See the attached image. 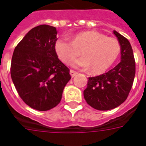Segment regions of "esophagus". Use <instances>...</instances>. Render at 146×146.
Segmentation results:
<instances>
[{"label":"esophagus","instance_id":"obj_1","mask_svg":"<svg viewBox=\"0 0 146 146\" xmlns=\"http://www.w3.org/2000/svg\"><path fill=\"white\" fill-rule=\"evenodd\" d=\"M70 73L72 77H74V76H76V74H77V72H76V71H74V70H71L70 71Z\"/></svg>","mask_w":146,"mask_h":146}]
</instances>
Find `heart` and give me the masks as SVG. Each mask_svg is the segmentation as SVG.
<instances>
[{
  "label": "heart",
  "mask_w": 146,
  "mask_h": 146,
  "mask_svg": "<svg viewBox=\"0 0 146 146\" xmlns=\"http://www.w3.org/2000/svg\"><path fill=\"white\" fill-rule=\"evenodd\" d=\"M55 51L60 60L70 65L82 51L84 56L73 62L75 67L89 69L94 73H101L111 67L121 52L116 38L108 37L95 31L80 32L72 38H59L55 42Z\"/></svg>",
  "instance_id": "heart-1"
}]
</instances>
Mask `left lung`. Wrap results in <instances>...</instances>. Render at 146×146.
I'll use <instances>...</instances> for the list:
<instances>
[{"instance_id": "8db88e82", "label": "left lung", "mask_w": 146, "mask_h": 146, "mask_svg": "<svg viewBox=\"0 0 146 146\" xmlns=\"http://www.w3.org/2000/svg\"><path fill=\"white\" fill-rule=\"evenodd\" d=\"M113 33L121 46V62L107 73L89 77L84 90L87 103L99 111L121 105L128 98L135 75V62L129 41L116 31Z\"/></svg>"}]
</instances>
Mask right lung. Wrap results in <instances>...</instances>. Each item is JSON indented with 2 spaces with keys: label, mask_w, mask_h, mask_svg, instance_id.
Returning a JSON list of instances; mask_svg holds the SVG:
<instances>
[{
  "label": "right lung",
  "mask_w": 146,
  "mask_h": 146,
  "mask_svg": "<svg viewBox=\"0 0 146 146\" xmlns=\"http://www.w3.org/2000/svg\"><path fill=\"white\" fill-rule=\"evenodd\" d=\"M55 27L41 25L31 29L15 48L11 76L20 98L32 108L44 111L60 102L71 79L70 70L55 51Z\"/></svg>",
  "instance_id": "right-lung-1"
}]
</instances>
